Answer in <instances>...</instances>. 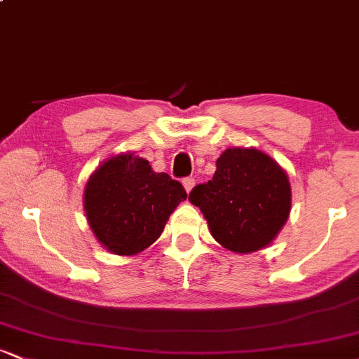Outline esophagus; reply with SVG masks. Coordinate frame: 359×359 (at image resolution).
Here are the masks:
<instances>
[{"label":"esophagus","mask_w":359,"mask_h":359,"mask_svg":"<svg viewBox=\"0 0 359 359\" xmlns=\"http://www.w3.org/2000/svg\"><path fill=\"white\" fill-rule=\"evenodd\" d=\"M182 184H184L185 191L191 192L192 187H194V184H196V179H194V177H185V179L182 180Z\"/></svg>","instance_id":"esophagus-1"}]
</instances>
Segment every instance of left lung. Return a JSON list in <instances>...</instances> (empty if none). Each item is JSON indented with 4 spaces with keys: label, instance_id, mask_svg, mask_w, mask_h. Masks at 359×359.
<instances>
[{
    "label": "left lung",
    "instance_id": "8db88e82",
    "mask_svg": "<svg viewBox=\"0 0 359 359\" xmlns=\"http://www.w3.org/2000/svg\"><path fill=\"white\" fill-rule=\"evenodd\" d=\"M212 180L196 185L189 201L201 209L219 245L251 253L275 240L290 212L283 168L255 148H228Z\"/></svg>",
    "mask_w": 359,
    "mask_h": 359
}]
</instances>
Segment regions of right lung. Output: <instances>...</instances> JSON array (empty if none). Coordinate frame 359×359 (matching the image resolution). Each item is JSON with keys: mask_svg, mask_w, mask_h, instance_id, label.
Listing matches in <instances>:
<instances>
[{"mask_svg": "<svg viewBox=\"0 0 359 359\" xmlns=\"http://www.w3.org/2000/svg\"><path fill=\"white\" fill-rule=\"evenodd\" d=\"M187 197L179 180L156 174L133 154L106 160L90 175L84 209L93 233L116 255H137L156 241L174 209Z\"/></svg>", "mask_w": 359, "mask_h": 359, "instance_id": "1", "label": "right lung"}]
</instances>
